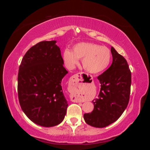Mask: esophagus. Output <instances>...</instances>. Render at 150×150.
Masks as SVG:
<instances>
[{
    "label": "esophagus",
    "instance_id": "esophagus-1",
    "mask_svg": "<svg viewBox=\"0 0 150 150\" xmlns=\"http://www.w3.org/2000/svg\"><path fill=\"white\" fill-rule=\"evenodd\" d=\"M79 75H81L80 73H77V74H75L74 75L72 76V78H71V83L73 86H75V87H78V85H79ZM71 100L74 103H79V102H81L79 100H77L76 98H73L71 97Z\"/></svg>",
    "mask_w": 150,
    "mask_h": 150
}]
</instances>
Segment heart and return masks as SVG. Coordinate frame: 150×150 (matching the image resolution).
Masks as SVG:
<instances>
[{"mask_svg": "<svg viewBox=\"0 0 150 150\" xmlns=\"http://www.w3.org/2000/svg\"><path fill=\"white\" fill-rule=\"evenodd\" d=\"M111 57L108 47L88 42L79 43L73 46V51L66 48L63 53V59L67 67H73L77 64L79 59H82L83 69L92 74L105 70L110 64Z\"/></svg>", "mask_w": 150, "mask_h": 150, "instance_id": "obj_1", "label": "heart"}]
</instances>
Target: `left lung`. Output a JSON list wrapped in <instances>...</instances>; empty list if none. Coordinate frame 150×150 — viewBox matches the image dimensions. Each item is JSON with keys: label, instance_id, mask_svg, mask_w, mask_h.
<instances>
[{"label": "left lung", "instance_id": "1", "mask_svg": "<svg viewBox=\"0 0 150 150\" xmlns=\"http://www.w3.org/2000/svg\"><path fill=\"white\" fill-rule=\"evenodd\" d=\"M112 63L98 76L100 90L94 99V109L83 115L85 122L96 128H104L115 122L122 115L130 99L131 72L123 56L111 47Z\"/></svg>", "mask_w": 150, "mask_h": 150}]
</instances>
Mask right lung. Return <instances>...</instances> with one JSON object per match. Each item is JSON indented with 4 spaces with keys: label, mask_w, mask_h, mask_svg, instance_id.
Listing matches in <instances>:
<instances>
[{
    "label": "right lung",
    "mask_w": 150,
    "mask_h": 150,
    "mask_svg": "<svg viewBox=\"0 0 150 150\" xmlns=\"http://www.w3.org/2000/svg\"><path fill=\"white\" fill-rule=\"evenodd\" d=\"M56 41H43L24 55L18 76V95L25 115L44 127L59 124L67 112L62 79L68 71Z\"/></svg>",
    "instance_id": "right-lung-1"
}]
</instances>
